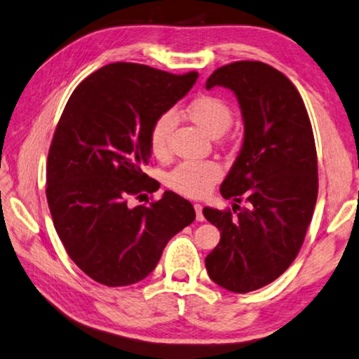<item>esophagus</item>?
Listing matches in <instances>:
<instances>
[{
	"label": "esophagus",
	"mask_w": 359,
	"mask_h": 359,
	"mask_svg": "<svg viewBox=\"0 0 359 359\" xmlns=\"http://www.w3.org/2000/svg\"><path fill=\"white\" fill-rule=\"evenodd\" d=\"M195 212H196V220L198 222H203L204 220V215H203V206L201 204H195Z\"/></svg>",
	"instance_id": "esophagus-1"
}]
</instances>
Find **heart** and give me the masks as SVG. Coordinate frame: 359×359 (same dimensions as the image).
I'll list each match as a JSON object with an SVG mask.
<instances>
[{"label":"heart","instance_id":"b5f03b06","mask_svg":"<svg viewBox=\"0 0 359 359\" xmlns=\"http://www.w3.org/2000/svg\"><path fill=\"white\" fill-rule=\"evenodd\" d=\"M189 116L204 133L212 137L224 134L233 121L230 105L217 95H201L189 105ZM172 111L163 113L150 130V147L155 155H164L168 150V139L174 128ZM222 169L214 161H185L180 163L169 175V184L174 190L185 196H203L210 185L219 180Z\"/></svg>","mask_w":359,"mask_h":359}]
</instances>
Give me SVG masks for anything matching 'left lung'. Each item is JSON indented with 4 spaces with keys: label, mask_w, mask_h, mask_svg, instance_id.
Here are the masks:
<instances>
[{
    "label": "left lung",
    "mask_w": 359,
    "mask_h": 359,
    "mask_svg": "<svg viewBox=\"0 0 359 359\" xmlns=\"http://www.w3.org/2000/svg\"><path fill=\"white\" fill-rule=\"evenodd\" d=\"M235 93L244 121L243 147L220 185L231 210L204 208L220 230L206 257L210 280L226 291L246 294L275 281L302 248L318 196V158L311 123L294 84L257 60L224 65L206 89Z\"/></svg>",
    "instance_id": "8db88e82"
}]
</instances>
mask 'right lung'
Instances as JSON below:
<instances>
[{
	"instance_id": "1",
	"label": "right lung",
	"mask_w": 359,
	"mask_h": 359,
	"mask_svg": "<svg viewBox=\"0 0 359 359\" xmlns=\"http://www.w3.org/2000/svg\"><path fill=\"white\" fill-rule=\"evenodd\" d=\"M196 78L118 62L83 79L68 99L48 155L46 198L67 254L94 281L116 287L144 280L170 238L195 220L191 203L172 191L150 206L129 200L159 189L142 172L150 130Z\"/></svg>"
}]
</instances>
